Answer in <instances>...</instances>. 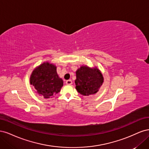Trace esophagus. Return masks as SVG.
I'll list each match as a JSON object with an SVG mask.
<instances>
[{
  "mask_svg": "<svg viewBox=\"0 0 149 149\" xmlns=\"http://www.w3.org/2000/svg\"><path fill=\"white\" fill-rule=\"evenodd\" d=\"M66 84H68V85H71V84H72V81H71V79L67 80L66 81Z\"/></svg>",
  "mask_w": 149,
  "mask_h": 149,
  "instance_id": "obj_1",
  "label": "esophagus"
}]
</instances>
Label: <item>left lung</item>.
<instances>
[{
    "label": "left lung",
    "mask_w": 149,
    "mask_h": 149,
    "mask_svg": "<svg viewBox=\"0 0 149 149\" xmlns=\"http://www.w3.org/2000/svg\"><path fill=\"white\" fill-rule=\"evenodd\" d=\"M76 89L83 96L97 93L104 82L103 75L97 67L83 65L76 70Z\"/></svg>",
    "instance_id": "obj_1"
}]
</instances>
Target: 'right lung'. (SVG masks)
<instances>
[{
  "instance_id": "obj_1",
  "label": "right lung",
  "mask_w": 149,
  "mask_h": 149,
  "mask_svg": "<svg viewBox=\"0 0 149 149\" xmlns=\"http://www.w3.org/2000/svg\"><path fill=\"white\" fill-rule=\"evenodd\" d=\"M30 83L37 93L45 99L53 97L63 86V81L58 75L56 66L49 61L43 62L33 70Z\"/></svg>"
}]
</instances>
